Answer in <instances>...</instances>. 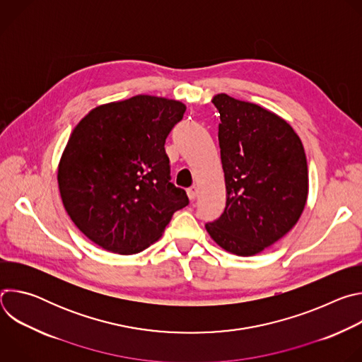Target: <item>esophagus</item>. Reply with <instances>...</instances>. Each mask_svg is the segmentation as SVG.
<instances>
[{
  "label": "esophagus",
  "mask_w": 362,
  "mask_h": 362,
  "mask_svg": "<svg viewBox=\"0 0 362 362\" xmlns=\"http://www.w3.org/2000/svg\"><path fill=\"white\" fill-rule=\"evenodd\" d=\"M197 193H199V189H197L196 185H193V186H190V187L187 189V196H189L190 200H194V199L197 197Z\"/></svg>",
  "instance_id": "esophagus-1"
}]
</instances>
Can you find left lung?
<instances>
[{"instance_id":"left-lung-1","label":"left lung","mask_w":362,"mask_h":362,"mask_svg":"<svg viewBox=\"0 0 362 362\" xmlns=\"http://www.w3.org/2000/svg\"><path fill=\"white\" fill-rule=\"evenodd\" d=\"M212 103L221 113L226 208L206 230L226 252L253 256L284 238L305 209L303 144L285 119L259 105L225 93Z\"/></svg>"}]
</instances>
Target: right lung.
Returning <instances> with one entry per match:
<instances>
[{
  "label": "right lung",
  "instance_id": "right-lung-1",
  "mask_svg": "<svg viewBox=\"0 0 362 362\" xmlns=\"http://www.w3.org/2000/svg\"><path fill=\"white\" fill-rule=\"evenodd\" d=\"M185 110L179 100L139 94L94 107L71 132L57 170L60 196L74 225L100 247L139 253L189 203L169 182L165 151Z\"/></svg>",
  "mask_w": 362,
  "mask_h": 362
}]
</instances>
